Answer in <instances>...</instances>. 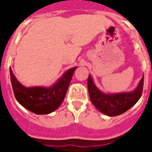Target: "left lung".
Masks as SVG:
<instances>
[{"label":"left lung","instance_id":"left-lung-1","mask_svg":"<svg viewBox=\"0 0 152 152\" xmlns=\"http://www.w3.org/2000/svg\"><path fill=\"white\" fill-rule=\"evenodd\" d=\"M144 78L141 79L136 89L132 92L119 94H104L100 91L93 82L92 77H88V90L91 102L96 108L109 116L123 114L139 100L143 89Z\"/></svg>","mask_w":152,"mask_h":152}]
</instances>
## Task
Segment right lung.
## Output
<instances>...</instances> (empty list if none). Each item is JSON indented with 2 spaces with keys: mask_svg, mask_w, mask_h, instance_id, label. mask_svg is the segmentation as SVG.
Masks as SVG:
<instances>
[{
  "mask_svg": "<svg viewBox=\"0 0 152 152\" xmlns=\"http://www.w3.org/2000/svg\"><path fill=\"white\" fill-rule=\"evenodd\" d=\"M76 68L75 66L68 70L53 86L49 88L25 87L17 80L10 68V80L16 100L23 107L35 114L46 115L53 112L63 102Z\"/></svg>",
  "mask_w": 152,
  "mask_h": 152,
  "instance_id": "obj_1",
  "label": "right lung"
}]
</instances>
